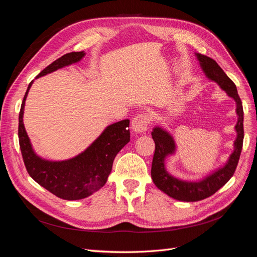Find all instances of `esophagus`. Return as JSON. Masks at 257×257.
Here are the masks:
<instances>
[{"label":"esophagus","mask_w":257,"mask_h":257,"mask_svg":"<svg viewBox=\"0 0 257 257\" xmlns=\"http://www.w3.org/2000/svg\"><path fill=\"white\" fill-rule=\"evenodd\" d=\"M150 122V117L146 114H138L135 118L133 119V123H131V128L137 134H142L145 133L146 129H148Z\"/></svg>","instance_id":"1"}]
</instances>
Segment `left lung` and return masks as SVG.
<instances>
[{
	"label": "left lung",
	"mask_w": 257,
	"mask_h": 257,
	"mask_svg": "<svg viewBox=\"0 0 257 257\" xmlns=\"http://www.w3.org/2000/svg\"><path fill=\"white\" fill-rule=\"evenodd\" d=\"M196 57L206 76L217 83L219 87L236 102L238 121L236 127H234L237 133V138L233 143L234 150L227 163L222 168H218L217 170L199 181L181 180L173 177L166 170L165 159L167 156L173 155L175 153V142L172 136L165 129L161 127H155L153 129L152 137L154 142H155V154L153 157L151 174L154 184L161 192L172 197L173 199L187 202L206 199V198L216 193L219 188L223 187L230 180L238 165L244 137L242 102L240 100L236 85L225 74V72L215 60L201 54H196Z\"/></svg>",
	"instance_id": "1"
}]
</instances>
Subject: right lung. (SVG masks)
Returning <instances> with one entry per match:
<instances>
[{
    "label": "right lung",
    "instance_id": "1",
    "mask_svg": "<svg viewBox=\"0 0 257 257\" xmlns=\"http://www.w3.org/2000/svg\"><path fill=\"white\" fill-rule=\"evenodd\" d=\"M85 55L84 51L65 54L50 63L36 78L76 63ZM32 83L33 80L21 103L18 127L19 145L28 173L38 184L61 199L78 200L90 196L105 184L115 156L130 141L129 119L109 124L97 140L75 157L62 161L43 159L33 151L24 124L25 103Z\"/></svg>",
    "mask_w": 257,
    "mask_h": 257
}]
</instances>
